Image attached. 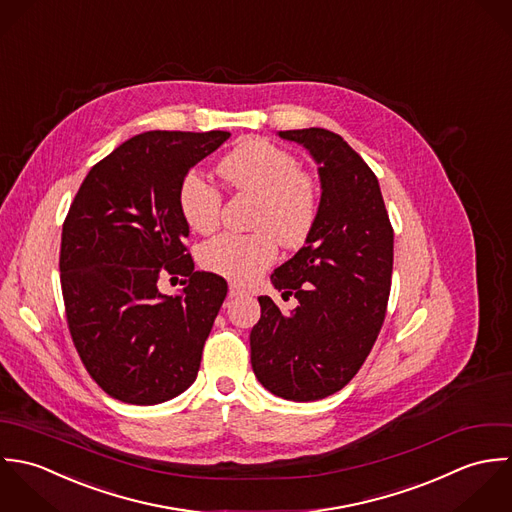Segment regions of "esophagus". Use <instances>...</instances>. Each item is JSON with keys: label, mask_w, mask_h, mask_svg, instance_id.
Instances as JSON below:
<instances>
[{"label": "esophagus", "mask_w": 512, "mask_h": 512, "mask_svg": "<svg viewBox=\"0 0 512 512\" xmlns=\"http://www.w3.org/2000/svg\"><path fill=\"white\" fill-rule=\"evenodd\" d=\"M245 295H247V291L241 285L229 283V299H239V297H245Z\"/></svg>", "instance_id": "1"}]
</instances>
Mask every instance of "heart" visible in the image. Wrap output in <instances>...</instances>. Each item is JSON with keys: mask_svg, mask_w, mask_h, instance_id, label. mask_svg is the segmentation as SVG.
<instances>
[{"mask_svg": "<svg viewBox=\"0 0 512 512\" xmlns=\"http://www.w3.org/2000/svg\"><path fill=\"white\" fill-rule=\"evenodd\" d=\"M225 182L243 194L257 196L255 233H221L200 249L205 271L235 283H247L265 271L285 247L308 239L318 217V186L299 158L261 138L245 140L219 164ZM180 211L198 233H211L221 219L223 194L200 174H188L178 192Z\"/></svg>", "mask_w": 512, "mask_h": 512, "instance_id": "obj_1", "label": "heart"}]
</instances>
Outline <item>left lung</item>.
Instances as JSON below:
<instances>
[{
    "label": "left lung",
    "mask_w": 512,
    "mask_h": 512,
    "mask_svg": "<svg viewBox=\"0 0 512 512\" xmlns=\"http://www.w3.org/2000/svg\"><path fill=\"white\" fill-rule=\"evenodd\" d=\"M320 164L322 198L307 245L271 275L283 299L299 307L283 314L259 297L251 330V366L275 396L314 402L342 390L362 368L386 318L394 227L370 166L326 128L281 130Z\"/></svg>",
    "instance_id": "left-lung-1"
}]
</instances>
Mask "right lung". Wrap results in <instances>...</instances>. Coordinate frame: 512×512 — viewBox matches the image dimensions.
Here are the masks:
<instances>
[{
    "label": "right lung",
    "mask_w": 512,
    "mask_h": 512,
    "mask_svg": "<svg viewBox=\"0 0 512 512\" xmlns=\"http://www.w3.org/2000/svg\"><path fill=\"white\" fill-rule=\"evenodd\" d=\"M229 132L138 134L83 180L61 235V291L73 344L91 378L124 404L154 406L186 392L227 295L223 277L194 271L180 184ZM182 276L180 298L157 291Z\"/></svg>",
    "instance_id": "obj_1"
}]
</instances>
